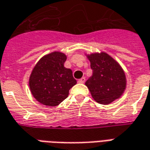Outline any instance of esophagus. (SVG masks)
Segmentation results:
<instances>
[{
	"mask_svg": "<svg viewBox=\"0 0 150 150\" xmlns=\"http://www.w3.org/2000/svg\"><path fill=\"white\" fill-rule=\"evenodd\" d=\"M85 80H86V79H85L84 77H83V78L79 79L78 80V82L79 83H83L85 82Z\"/></svg>",
	"mask_w": 150,
	"mask_h": 150,
	"instance_id": "34e87169",
	"label": "esophagus"
}]
</instances>
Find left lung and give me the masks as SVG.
Listing matches in <instances>:
<instances>
[{
    "label": "left lung",
    "instance_id": "1",
    "mask_svg": "<svg viewBox=\"0 0 150 150\" xmlns=\"http://www.w3.org/2000/svg\"><path fill=\"white\" fill-rule=\"evenodd\" d=\"M92 75L85 84L95 100L109 104L118 99L125 91V75L120 66L106 53L88 55Z\"/></svg>",
    "mask_w": 150,
    "mask_h": 150
}]
</instances>
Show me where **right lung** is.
<instances>
[{
	"label": "right lung",
	"instance_id": "add662e5",
	"mask_svg": "<svg viewBox=\"0 0 150 150\" xmlns=\"http://www.w3.org/2000/svg\"><path fill=\"white\" fill-rule=\"evenodd\" d=\"M67 57L53 52L40 59L30 77V88L34 97L46 106H56L68 96L76 84L71 69L64 67Z\"/></svg>",
	"mask_w": 150,
	"mask_h": 150
}]
</instances>
